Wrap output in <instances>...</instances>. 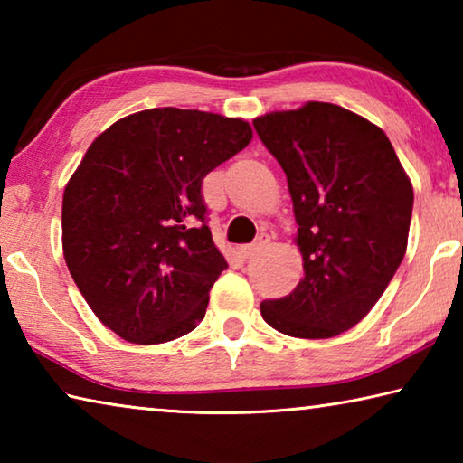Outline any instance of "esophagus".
I'll return each mask as SVG.
<instances>
[{
    "instance_id": "1",
    "label": "esophagus",
    "mask_w": 463,
    "mask_h": 463,
    "mask_svg": "<svg viewBox=\"0 0 463 463\" xmlns=\"http://www.w3.org/2000/svg\"><path fill=\"white\" fill-rule=\"evenodd\" d=\"M265 242H268V234H261L260 241H255L253 245H242V247H241V255L245 257V260H249V257H253V255L260 253Z\"/></svg>"
}]
</instances>
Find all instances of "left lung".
<instances>
[{"label": "left lung", "mask_w": 463, "mask_h": 463, "mask_svg": "<svg viewBox=\"0 0 463 463\" xmlns=\"http://www.w3.org/2000/svg\"><path fill=\"white\" fill-rule=\"evenodd\" d=\"M288 177L304 278L261 302V317L298 339H328L365 318L409 242L412 184L380 127L308 101L253 120Z\"/></svg>", "instance_id": "1"}]
</instances>
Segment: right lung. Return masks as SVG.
Returning <instances> with one entry per match:
<instances>
[{
    "instance_id": "right-lung-1",
    "label": "right lung",
    "mask_w": 463,
    "mask_h": 463,
    "mask_svg": "<svg viewBox=\"0 0 463 463\" xmlns=\"http://www.w3.org/2000/svg\"><path fill=\"white\" fill-rule=\"evenodd\" d=\"M253 138L249 122L153 108L93 140L62 194V255L101 323L167 343L206 315L229 268L206 224L202 179Z\"/></svg>"
}]
</instances>
